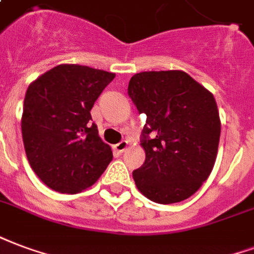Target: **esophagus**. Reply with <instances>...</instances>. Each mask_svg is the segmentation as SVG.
Listing matches in <instances>:
<instances>
[{"mask_svg":"<svg viewBox=\"0 0 254 254\" xmlns=\"http://www.w3.org/2000/svg\"><path fill=\"white\" fill-rule=\"evenodd\" d=\"M127 145H129V142L125 141V140H122L121 142H118V144H116V145L113 146V149L116 152H118V153H122V152L127 149Z\"/></svg>","mask_w":254,"mask_h":254,"instance_id":"1","label":"esophagus"}]
</instances>
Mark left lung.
<instances>
[{
    "mask_svg": "<svg viewBox=\"0 0 254 254\" xmlns=\"http://www.w3.org/2000/svg\"><path fill=\"white\" fill-rule=\"evenodd\" d=\"M127 94L146 114L145 161L133 171L137 189L161 204L190 198L217 159L221 120L214 95L180 69L134 74Z\"/></svg>",
    "mask_w": 254,
    "mask_h": 254,
    "instance_id": "1",
    "label": "left lung"
}]
</instances>
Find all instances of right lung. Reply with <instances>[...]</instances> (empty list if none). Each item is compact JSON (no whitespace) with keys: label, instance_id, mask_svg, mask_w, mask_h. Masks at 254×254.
<instances>
[{"label":"right lung","instance_id":"1","mask_svg":"<svg viewBox=\"0 0 254 254\" xmlns=\"http://www.w3.org/2000/svg\"><path fill=\"white\" fill-rule=\"evenodd\" d=\"M116 74L59 64L33 80L25 94L21 132L33 172L50 189L76 194L93 186L113 159L90 125L94 102Z\"/></svg>","mask_w":254,"mask_h":254}]
</instances>
